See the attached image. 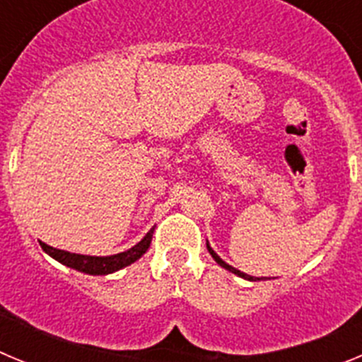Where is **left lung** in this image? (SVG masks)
<instances>
[{
    "instance_id": "left-lung-1",
    "label": "left lung",
    "mask_w": 362,
    "mask_h": 362,
    "mask_svg": "<svg viewBox=\"0 0 362 362\" xmlns=\"http://www.w3.org/2000/svg\"><path fill=\"white\" fill-rule=\"evenodd\" d=\"M206 248H209V252H210V255H212L214 259H216V263L219 264V267H223L225 268V270H228V272H232V274H235V276H239V277H243V279H248V281H255L254 277L252 276H248V274H245V272H241V270H238V268H233V267H230L228 263H225V261H223V259L219 257V255L216 254V252L212 250V246L209 245V241H206Z\"/></svg>"
}]
</instances>
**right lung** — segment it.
Masks as SVG:
<instances>
[{
    "mask_svg": "<svg viewBox=\"0 0 362 362\" xmlns=\"http://www.w3.org/2000/svg\"><path fill=\"white\" fill-rule=\"evenodd\" d=\"M152 233L153 228L146 233L141 241L137 243L136 246H132L130 250L121 252L116 255H105V257H98V255H81V254H70L66 250H59V248H54V246L45 245L40 243L41 248H43L50 257H54L56 261H59L65 267L74 268L78 272H85V274H90V276H107L112 272H117L121 268L129 267V264L136 263L137 259L141 257L146 250H148L150 243H152Z\"/></svg>",
    "mask_w": 362,
    "mask_h": 362,
    "instance_id": "right-lung-1",
    "label": "right lung"
}]
</instances>
